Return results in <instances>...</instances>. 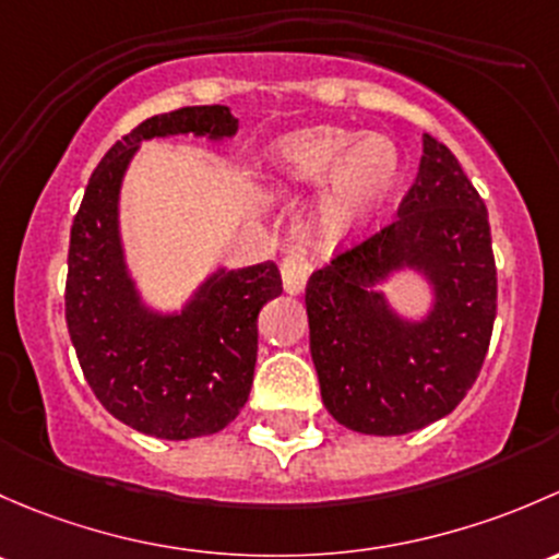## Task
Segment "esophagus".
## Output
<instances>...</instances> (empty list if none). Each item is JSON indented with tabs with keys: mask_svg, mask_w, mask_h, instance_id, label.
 Segmentation results:
<instances>
[{
	"mask_svg": "<svg viewBox=\"0 0 559 559\" xmlns=\"http://www.w3.org/2000/svg\"><path fill=\"white\" fill-rule=\"evenodd\" d=\"M309 269H312L309 266V261L304 255H298V252L285 255V261H282V285H285L287 296H298V293H304Z\"/></svg>",
	"mask_w": 559,
	"mask_h": 559,
	"instance_id": "1",
	"label": "esophagus"
}]
</instances>
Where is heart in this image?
Returning a JSON list of instances; mask_svg holds the SVG:
<instances>
[{
	"instance_id": "1",
	"label": "heart",
	"mask_w": 559,
	"mask_h": 559,
	"mask_svg": "<svg viewBox=\"0 0 559 559\" xmlns=\"http://www.w3.org/2000/svg\"><path fill=\"white\" fill-rule=\"evenodd\" d=\"M263 191L274 199L320 189L314 231L325 245L355 237L382 210L401 171L399 147L384 134L304 129L280 136L263 153Z\"/></svg>"
}]
</instances>
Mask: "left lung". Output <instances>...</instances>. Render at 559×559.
<instances>
[{
    "instance_id": "1",
    "label": "left lung",
    "mask_w": 559,
    "mask_h": 559,
    "mask_svg": "<svg viewBox=\"0 0 559 559\" xmlns=\"http://www.w3.org/2000/svg\"><path fill=\"white\" fill-rule=\"evenodd\" d=\"M404 273L429 290L419 316L401 313L383 290ZM495 298L485 201L450 147L425 134L399 217L309 277L322 406L368 436H404L447 417L485 364Z\"/></svg>"
}]
</instances>
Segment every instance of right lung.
Masks as SVG:
<instances>
[{
    "label": "right lung",
    "mask_w": 559,
    "mask_h": 559,
    "mask_svg": "<svg viewBox=\"0 0 559 559\" xmlns=\"http://www.w3.org/2000/svg\"><path fill=\"white\" fill-rule=\"evenodd\" d=\"M239 118L223 105L155 115L109 147L72 223L67 325L80 368L102 406L129 428L169 441L226 428L250 399L258 312L282 293L272 261L217 266L180 309L142 293L120 228V191L142 142L195 136L226 142Z\"/></svg>",
    "instance_id": "add662e5"
}]
</instances>
